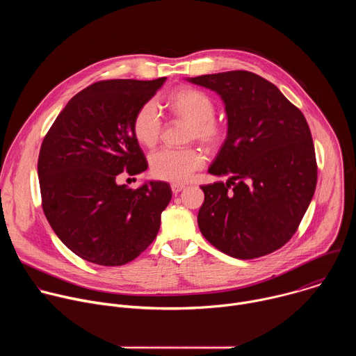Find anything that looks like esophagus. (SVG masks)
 <instances>
[{"mask_svg": "<svg viewBox=\"0 0 356 356\" xmlns=\"http://www.w3.org/2000/svg\"><path fill=\"white\" fill-rule=\"evenodd\" d=\"M186 188V186L184 184H179V183H173L172 184V191L175 193V194H177V193H180L181 190H184Z\"/></svg>", "mask_w": 356, "mask_h": 356, "instance_id": "esophagus-1", "label": "esophagus"}]
</instances>
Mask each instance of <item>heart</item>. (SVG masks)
Returning <instances> with one entry per match:
<instances>
[{"label": "heart", "instance_id": "obj_1", "mask_svg": "<svg viewBox=\"0 0 356 356\" xmlns=\"http://www.w3.org/2000/svg\"><path fill=\"white\" fill-rule=\"evenodd\" d=\"M170 110L175 117L190 124L188 139L216 146L225 136V127L216 115L214 99L204 91L183 88L170 97ZM163 129V121L158 104L147 101L134 117L132 131L139 143L154 146ZM204 166V156L193 147H163L149 158L150 173L158 180L184 183L194 172Z\"/></svg>", "mask_w": 356, "mask_h": 356}]
</instances>
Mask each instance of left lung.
Returning <instances> with one entry per match:
<instances>
[{
    "label": "left lung",
    "instance_id": "obj_1",
    "mask_svg": "<svg viewBox=\"0 0 356 356\" xmlns=\"http://www.w3.org/2000/svg\"><path fill=\"white\" fill-rule=\"evenodd\" d=\"M221 95L228 134L209 172L227 183L201 186L198 228L221 252L255 259L297 231L317 184L309 124L280 90L246 70L188 79Z\"/></svg>",
    "mask_w": 356,
    "mask_h": 356
}]
</instances>
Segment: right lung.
<instances>
[{
    "label": "right lung",
    "mask_w": 356,
    "mask_h": 356,
    "mask_svg": "<svg viewBox=\"0 0 356 356\" xmlns=\"http://www.w3.org/2000/svg\"><path fill=\"white\" fill-rule=\"evenodd\" d=\"M165 81H97L69 101L43 138L38 159L43 213L59 239L87 262L125 265L159 232L170 186L149 181L134 190L117 179L147 169L132 124Z\"/></svg>",
    "instance_id": "add662e5"
}]
</instances>
